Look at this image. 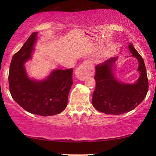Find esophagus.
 I'll return each instance as SVG.
<instances>
[{
	"mask_svg": "<svg viewBox=\"0 0 156 156\" xmlns=\"http://www.w3.org/2000/svg\"><path fill=\"white\" fill-rule=\"evenodd\" d=\"M93 73L94 69L92 65L87 62H83L76 70V76L80 81H84L87 76L92 75Z\"/></svg>",
	"mask_w": 156,
	"mask_h": 156,
	"instance_id": "esophagus-1",
	"label": "esophagus"
}]
</instances>
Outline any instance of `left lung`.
Segmentation results:
<instances>
[{"label": "left lung", "mask_w": 156, "mask_h": 156, "mask_svg": "<svg viewBox=\"0 0 156 156\" xmlns=\"http://www.w3.org/2000/svg\"><path fill=\"white\" fill-rule=\"evenodd\" d=\"M129 50L138 60L139 77L134 83L118 80L115 74L118 57L107 59L96 66V88L93 93L92 105L106 114L119 115L133 110L141 103L148 92V81L144 59L131 42Z\"/></svg>", "instance_id": "1"}]
</instances>
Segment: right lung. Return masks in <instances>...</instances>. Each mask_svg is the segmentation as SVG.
Listing matches in <instances>:
<instances>
[{
  "instance_id": "add662e5",
  "label": "right lung",
  "mask_w": 156,
  "mask_h": 156,
  "mask_svg": "<svg viewBox=\"0 0 156 156\" xmlns=\"http://www.w3.org/2000/svg\"><path fill=\"white\" fill-rule=\"evenodd\" d=\"M37 33L32 34L12 57L8 75L10 92L12 99L27 112L42 116H53L67 107L68 95L73 84V69H53L43 80L30 77L25 63L32 59Z\"/></svg>"
}]
</instances>
